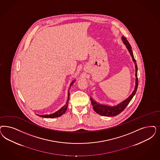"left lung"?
I'll return each instance as SVG.
<instances>
[{
  "mask_svg": "<svg viewBox=\"0 0 160 160\" xmlns=\"http://www.w3.org/2000/svg\"><path fill=\"white\" fill-rule=\"evenodd\" d=\"M122 40L123 42V44L125 45L128 51L129 52L130 54L132 57V60L133 62L135 63V88L133 91L132 94L125 100L122 101L121 103H119L118 105H114V106H108V105H102L98 103L95 101H94L92 98H90L91 103L92 105H93V109L97 113L99 114L100 115H102L104 116H115L118 115L121 112H122L123 110L125 109L130 101L132 100L133 97L136 93L137 88H138V80L137 77V72H138V67L136 63V60L134 58V56L133 54V52L132 51V48L131 45L129 43V42L127 41V38L124 37L122 36Z\"/></svg>",
  "mask_w": 160,
  "mask_h": 160,
  "instance_id": "left-lung-1",
  "label": "left lung"
}]
</instances>
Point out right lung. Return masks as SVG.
<instances>
[{
  "label": "right lung",
  "instance_id": "right-lung-1",
  "mask_svg": "<svg viewBox=\"0 0 160 160\" xmlns=\"http://www.w3.org/2000/svg\"><path fill=\"white\" fill-rule=\"evenodd\" d=\"M75 82H76V80H73L72 83H71V84H70V88L68 89V99H67V100L66 105H64V106H62L60 109L57 110V112H55L53 113L48 114V115H38V116L42 117V118H54L60 117L62 115H63L64 113H65V112H66L67 107H68V101H69V99H70V88L71 86L72 85V84L74 83Z\"/></svg>",
  "mask_w": 160,
  "mask_h": 160
}]
</instances>
